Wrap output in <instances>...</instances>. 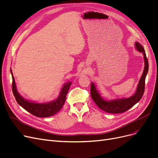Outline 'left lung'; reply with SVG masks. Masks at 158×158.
Segmentation results:
<instances>
[{
	"mask_svg": "<svg viewBox=\"0 0 158 158\" xmlns=\"http://www.w3.org/2000/svg\"><path fill=\"white\" fill-rule=\"evenodd\" d=\"M135 45L136 49L140 52H142L144 60V68L143 75L137 86L136 92L132 96L127 98H120L116 100H106L101 96L94 83H91L90 93L92 100H94L98 107L107 113L112 114H117L126 112V110L131 108L133 106L141 100L144 92L145 79L148 71V62L146 56L145 51L141 44L135 42Z\"/></svg>",
	"mask_w": 158,
	"mask_h": 158,
	"instance_id": "8db88e82",
	"label": "left lung"
}]
</instances>
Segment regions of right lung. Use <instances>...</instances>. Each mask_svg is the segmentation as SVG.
Returning a JSON list of instances; mask_svg holds the SVG:
<instances>
[{
    "label": "right lung",
    "mask_w": 158,
    "mask_h": 158,
    "mask_svg": "<svg viewBox=\"0 0 158 158\" xmlns=\"http://www.w3.org/2000/svg\"><path fill=\"white\" fill-rule=\"evenodd\" d=\"M11 73L12 76V91L14 96L17 103L28 112L38 116V117L45 118L55 114L62 109L65 103L67 93L72 85V82H68L64 85L60 92V94L58 95L55 100L47 103H39L27 100L19 94L16 88L15 79L11 69Z\"/></svg>",
    "instance_id": "1"
}]
</instances>
